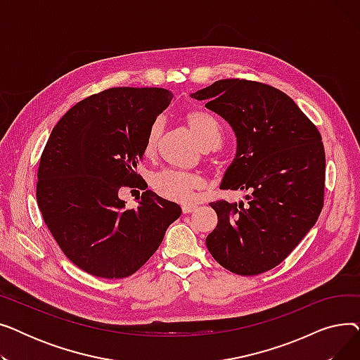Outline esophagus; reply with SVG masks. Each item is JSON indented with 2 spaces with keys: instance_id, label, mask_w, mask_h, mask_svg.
<instances>
[{
  "instance_id": "obj_1",
  "label": "esophagus",
  "mask_w": 360,
  "mask_h": 360,
  "mask_svg": "<svg viewBox=\"0 0 360 360\" xmlns=\"http://www.w3.org/2000/svg\"><path fill=\"white\" fill-rule=\"evenodd\" d=\"M195 209H197V205H191V204H185V205H182V213L184 214H190V213H193V212H195Z\"/></svg>"
}]
</instances>
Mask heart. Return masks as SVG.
<instances>
[{"instance_id": "obj_1", "label": "heart", "mask_w": 360, "mask_h": 360, "mask_svg": "<svg viewBox=\"0 0 360 360\" xmlns=\"http://www.w3.org/2000/svg\"><path fill=\"white\" fill-rule=\"evenodd\" d=\"M185 121L202 147L210 143L219 146L221 139V131L217 120L210 112L200 109L190 110L185 113ZM162 131V120H156L148 128L147 137L144 141L146 156H151L156 151ZM151 186H153V190L159 195L165 197L166 200L186 204L195 200L197 191L202 190L204 181L201 176L195 174H186L174 169H165L151 178Z\"/></svg>"}]
</instances>
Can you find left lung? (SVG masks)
Instances as JSON below:
<instances>
[{"label":"left lung","instance_id":"8db88e82","mask_svg":"<svg viewBox=\"0 0 360 360\" xmlns=\"http://www.w3.org/2000/svg\"><path fill=\"white\" fill-rule=\"evenodd\" d=\"M229 122L236 156L220 190H250L248 202H210L216 229L205 245L239 276L269 271L311 231L324 205L326 151L318 128L281 90L226 79L191 94Z\"/></svg>","mask_w":360,"mask_h":360}]
</instances>
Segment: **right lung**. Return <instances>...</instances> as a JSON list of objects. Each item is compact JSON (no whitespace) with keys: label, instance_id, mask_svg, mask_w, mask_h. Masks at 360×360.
Returning a JSON list of instances; mask_svg holds the SVG:
<instances>
[{"label":"right lung","instance_id":"1","mask_svg":"<svg viewBox=\"0 0 360 360\" xmlns=\"http://www.w3.org/2000/svg\"><path fill=\"white\" fill-rule=\"evenodd\" d=\"M172 98L159 87H112L74 105L51 132L37 169V205L65 257L91 276L134 274L181 216L176 202L150 190L137 209L118 197L122 186L147 188L137 163L148 128Z\"/></svg>","mask_w":360,"mask_h":360}]
</instances>
